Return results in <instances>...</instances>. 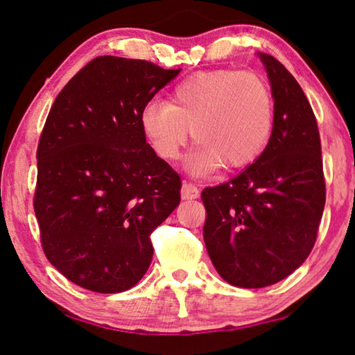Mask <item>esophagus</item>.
Here are the masks:
<instances>
[{"mask_svg":"<svg viewBox=\"0 0 355 355\" xmlns=\"http://www.w3.org/2000/svg\"><path fill=\"white\" fill-rule=\"evenodd\" d=\"M200 196V192H198V189L193 186L191 182H184L182 184V189H181V197L184 200H193V198H197Z\"/></svg>","mask_w":355,"mask_h":355,"instance_id":"esophagus-1","label":"esophagus"}]
</instances>
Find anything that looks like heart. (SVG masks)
Returning a JSON list of instances; mask_svg holds the SVG:
<instances>
[{
	"label": "heart",
	"mask_w": 355,
	"mask_h": 355,
	"mask_svg": "<svg viewBox=\"0 0 355 355\" xmlns=\"http://www.w3.org/2000/svg\"><path fill=\"white\" fill-rule=\"evenodd\" d=\"M140 129L158 158L174 162L192 130L198 142L187 171L207 174L221 164L239 169L254 163L273 128V98L259 76L234 69L197 72L174 87L169 101H148Z\"/></svg>",
	"instance_id": "heart-1"
}]
</instances>
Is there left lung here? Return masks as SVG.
I'll return each instance as SVG.
<instances>
[{"instance_id":"left-lung-1","label":"left lung","mask_w":355,"mask_h":355,"mask_svg":"<svg viewBox=\"0 0 355 355\" xmlns=\"http://www.w3.org/2000/svg\"><path fill=\"white\" fill-rule=\"evenodd\" d=\"M259 58L275 100L268 144L236 178L202 192L211 263L227 283L249 289L278 283L304 263L327 197L312 106L276 58Z\"/></svg>"}]
</instances>
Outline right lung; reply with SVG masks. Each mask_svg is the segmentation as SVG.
Listing matches in <instances>:
<instances>
[{"label": "right lung", "mask_w": 355, "mask_h": 355, "mask_svg": "<svg viewBox=\"0 0 355 355\" xmlns=\"http://www.w3.org/2000/svg\"><path fill=\"white\" fill-rule=\"evenodd\" d=\"M181 69L98 56L56 96L37 150L33 198L50 263L80 288L128 291L152 263L150 234L181 202V178L140 129V111Z\"/></svg>", "instance_id": "obj_1"}]
</instances>
